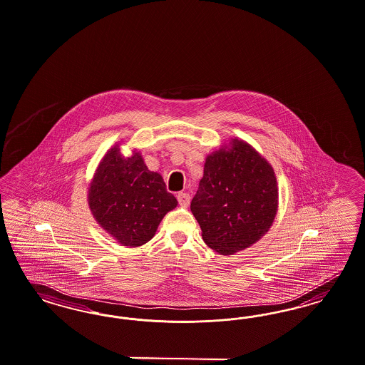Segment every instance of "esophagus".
Masks as SVG:
<instances>
[{
	"instance_id": "esophagus-1",
	"label": "esophagus",
	"mask_w": 365,
	"mask_h": 365,
	"mask_svg": "<svg viewBox=\"0 0 365 365\" xmlns=\"http://www.w3.org/2000/svg\"><path fill=\"white\" fill-rule=\"evenodd\" d=\"M177 200H178V204H180L181 207H188L189 202H190V196H189V193L180 192V193L177 195Z\"/></svg>"
}]
</instances>
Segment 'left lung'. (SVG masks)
I'll list each match as a JSON object with an SVG mask.
<instances>
[{
	"mask_svg": "<svg viewBox=\"0 0 365 365\" xmlns=\"http://www.w3.org/2000/svg\"><path fill=\"white\" fill-rule=\"evenodd\" d=\"M277 200L273 168L249 143L235 138L207 157L190 211L200 225L204 242L229 256L268 232Z\"/></svg>",
	"mask_w": 365,
	"mask_h": 365,
	"instance_id": "1",
	"label": "left lung"
}]
</instances>
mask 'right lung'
Listing matches in <instances>:
<instances>
[{"label":"right lung","mask_w":365,"mask_h":365,"mask_svg":"<svg viewBox=\"0 0 365 365\" xmlns=\"http://www.w3.org/2000/svg\"><path fill=\"white\" fill-rule=\"evenodd\" d=\"M88 202L103 229L123 246L136 247L155 235L163 216L176 208L177 199L139 153L124 157L115 145L97 166Z\"/></svg>","instance_id":"obj_1"}]
</instances>
